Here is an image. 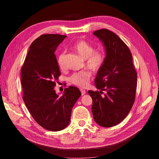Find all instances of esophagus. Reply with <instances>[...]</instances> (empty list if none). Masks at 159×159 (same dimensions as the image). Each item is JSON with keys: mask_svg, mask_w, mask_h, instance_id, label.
<instances>
[{"mask_svg": "<svg viewBox=\"0 0 159 159\" xmlns=\"http://www.w3.org/2000/svg\"><path fill=\"white\" fill-rule=\"evenodd\" d=\"M80 91H81V95H84V94H85V93H86V91H85V90H84V89H80Z\"/></svg>", "mask_w": 159, "mask_h": 159, "instance_id": "1", "label": "esophagus"}]
</instances>
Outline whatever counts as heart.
<instances>
[{
    "mask_svg": "<svg viewBox=\"0 0 159 159\" xmlns=\"http://www.w3.org/2000/svg\"><path fill=\"white\" fill-rule=\"evenodd\" d=\"M73 48L85 59L86 67L93 71H97L102 68L105 61V54L102 50L94 49L93 45L83 40L77 41L73 45ZM65 52H61L57 57V64L61 69L64 68ZM91 76V71L85 70L72 74L69 80L70 82L79 87L84 88L88 85Z\"/></svg>",
    "mask_w": 159,
    "mask_h": 159,
    "instance_id": "obj_1",
    "label": "heart"
}]
</instances>
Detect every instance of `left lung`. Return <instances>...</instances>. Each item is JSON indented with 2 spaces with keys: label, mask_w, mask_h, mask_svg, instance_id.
<instances>
[{
  "label": "left lung",
  "mask_w": 159,
  "mask_h": 159,
  "mask_svg": "<svg viewBox=\"0 0 159 159\" xmlns=\"http://www.w3.org/2000/svg\"><path fill=\"white\" fill-rule=\"evenodd\" d=\"M93 34L103 42L106 56L95 79L98 91H88L95 121L103 127L117 125L127 117L135 99L137 75L128 46L116 34L107 29ZM106 93L102 95V91Z\"/></svg>",
  "instance_id": "1"
}]
</instances>
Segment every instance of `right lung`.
<instances>
[{
	"label": "right lung",
	"instance_id": "add662e5",
	"mask_svg": "<svg viewBox=\"0 0 159 159\" xmlns=\"http://www.w3.org/2000/svg\"><path fill=\"white\" fill-rule=\"evenodd\" d=\"M65 35L46 34L34 41L21 69L22 98L36 123L45 129L59 131L68 125L72 107L81 93L69 86L64 94L56 93L60 71L56 57L57 47Z\"/></svg>",
	"mask_w": 159,
	"mask_h": 159
}]
</instances>
